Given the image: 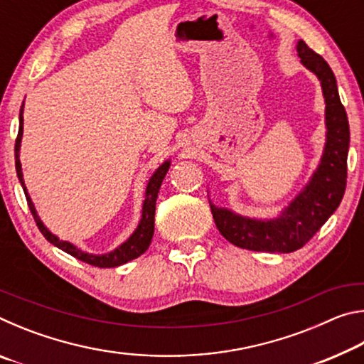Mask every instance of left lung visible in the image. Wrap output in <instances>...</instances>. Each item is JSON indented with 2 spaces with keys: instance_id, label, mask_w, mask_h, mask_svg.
Listing matches in <instances>:
<instances>
[{
  "instance_id": "obj_1",
  "label": "left lung",
  "mask_w": 364,
  "mask_h": 364,
  "mask_svg": "<svg viewBox=\"0 0 364 364\" xmlns=\"http://www.w3.org/2000/svg\"><path fill=\"white\" fill-rule=\"evenodd\" d=\"M295 49L301 65L315 73L321 85L326 104V143L310 180L273 218L247 217L231 208L215 205L208 199L221 236L247 250L289 254L304 247L337 210L347 184L350 128L347 112L338 97L337 80L329 64L308 48L304 40L297 41Z\"/></svg>"
}]
</instances>
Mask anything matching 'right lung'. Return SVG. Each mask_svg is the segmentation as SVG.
<instances>
[{
	"instance_id": "obj_1",
	"label": "right lung",
	"mask_w": 364,
	"mask_h": 364,
	"mask_svg": "<svg viewBox=\"0 0 364 364\" xmlns=\"http://www.w3.org/2000/svg\"><path fill=\"white\" fill-rule=\"evenodd\" d=\"M22 134H23V102L21 106V112H19V134H17L16 139V171H17V178L22 184L23 193H26L30 212H32L33 218L36 221V226L40 228V231L43 236H45L49 242L53 245H56L58 249L64 250L65 254H69L72 257L78 258L88 264H93V267H100V268H114V267H120V264L127 263L133 260V258H138L139 255H143L144 252L149 249L152 236H154V215H156V200L159 196L160 186H162V181L165 175L171 165V160H165L162 165H159L154 171L152 176L149 178L146 186V193H144V200H143V210H141V218L138 226L134 228V231L130 234V237L127 241H123L119 247H115L114 250L106 252V254H88L82 249H78L75 244H72L69 241H63L59 239L56 234L51 232L43 223L38 212H36L35 204L32 202V197H30L26 181H23V173H22V164H21V144H22Z\"/></svg>"
}]
</instances>
